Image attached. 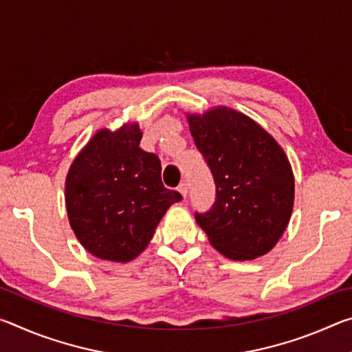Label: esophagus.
I'll return each instance as SVG.
<instances>
[{
	"label": "esophagus",
	"mask_w": 352,
	"mask_h": 352,
	"mask_svg": "<svg viewBox=\"0 0 352 352\" xmlns=\"http://www.w3.org/2000/svg\"><path fill=\"white\" fill-rule=\"evenodd\" d=\"M178 192L183 195V199L188 197V184L186 183H182L180 186H178Z\"/></svg>",
	"instance_id": "1"
}]
</instances>
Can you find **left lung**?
Returning a JSON list of instances; mask_svg holds the SVG:
<instances>
[{
    "instance_id": "8db88e82",
    "label": "left lung",
    "mask_w": 352,
    "mask_h": 352,
    "mask_svg": "<svg viewBox=\"0 0 352 352\" xmlns=\"http://www.w3.org/2000/svg\"><path fill=\"white\" fill-rule=\"evenodd\" d=\"M186 119L216 182L211 211L195 214L200 228L228 259L267 254L294 210L295 177L284 148L252 118L230 107L186 113Z\"/></svg>"
}]
</instances>
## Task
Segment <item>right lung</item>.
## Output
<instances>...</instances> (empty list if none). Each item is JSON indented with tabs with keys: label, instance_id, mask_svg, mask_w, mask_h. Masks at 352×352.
<instances>
[{
	"label": "right lung",
	"instance_id": "add662e5",
	"mask_svg": "<svg viewBox=\"0 0 352 352\" xmlns=\"http://www.w3.org/2000/svg\"><path fill=\"white\" fill-rule=\"evenodd\" d=\"M138 122L99 129L71 163L65 180L71 230L88 253L129 262L144 252L169 206L182 200L166 189L162 163L140 147Z\"/></svg>",
	"mask_w": 352,
	"mask_h": 352
}]
</instances>
